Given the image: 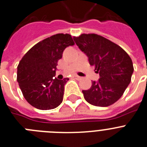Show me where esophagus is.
<instances>
[{
	"label": "esophagus",
	"instance_id": "1",
	"mask_svg": "<svg viewBox=\"0 0 147 147\" xmlns=\"http://www.w3.org/2000/svg\"><path fill=\"white\" fill-rule=\"evenodd\" d=\"M74 77L75 79H76L77 80H82V77H81V76H77V75H75V76H74Z\"/></svg>",
	"mask_w": 147,
	"mask_h": 147
}]
</instances>
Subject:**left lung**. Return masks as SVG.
Returning <instances> with one entry per match:
<instances>
[{"label": "left lung", "mask_w": 147, "mask_h": 147, "mask_svg": "<svg viewBox=\"0 0 147 147\" xmlns=\"http://www.w3.org/2000/svg\"><path fill=\"white\" fill-rule=\"evenodd\" d=\"M74 40L100 75L97 82L93 81L88 90L82 91L84 98L93 106H111L131 82L134 67L130 56L122 47L99 35L82 34Z\"/></svg>", "instance_id": "8db88e82"}]
</instances>
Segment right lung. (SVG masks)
Returning a JSON list of instances; mask_svg holds the SVG:
<instances>
[{
  "label": "right lung",
  "instance_id": "right-lung-1",
  "mask_svg": "<svg viewBox=\"0 0 147 147\" xmlns=\"http://www.w3.org/2000/svg\"><path fill=\"white\" fill-rule=\"evenodd\" d=\"M74 45L71 35L59 33L30 49L18 65L17 81L24 98L41 110L53 109L62 102L68 78H54L65 49Z\"/></svg>",
  "mask_w": 147,
  "mask_h": 147
}]
</instances>
